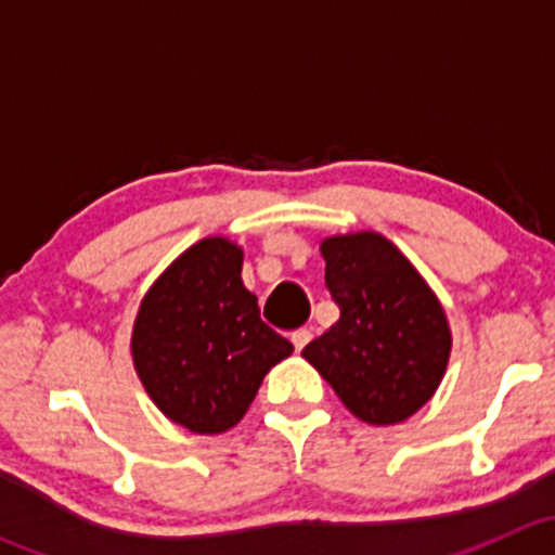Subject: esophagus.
<instances>
[{
	"label": "esophagus",
	"mask_w": 555,
	"mask_h": 555,
	"mask_svg": "<svg viewBox=\"0 0 555 555\" xmlns=\"http://www.w3.org/2000/svg\"><path fill=\"white\" fill-rule=\"evenodd\" d=\"M309 340H311V330H298V333H293L295 351H304L306 346H309Z\"/></svg>",
	"instance_id": "esophagus-1"
}]
</instances>
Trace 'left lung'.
<instances>
[{"label": "left lung", "instance_id": "8db88e82", "mask_svg": "<svg viewBox=\"0 0 555 555\" xmlns=\"http://www.w3.org/2000/svg\"><path fill=\"white\" fill-rule=\"evenodd\" d=\"M324 284L340 319L304 357L357 418L400 424L443 382L451 330L422 273L382 233L322 242Z\"/></svg>", "mask_w": 555, "mask_h": 555}]
</instances>
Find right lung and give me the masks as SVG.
<instances>
[{
    "mask_svg": "<svg viewBox=\"0 0 555 555\" xmlns=\"http://www.w3.org/2000/svg\"><path fill=\"white\" fill-rule=\"evenodd\" d=\"M242 262V246L222 236L193 244L147 289L133 322L139 382L190 433L236 427L266 373L293 354V344L260 319Z\"/></svg>",
    "mask_w": 555,
    "mask_h": 555,
    "instance_id": "right-lung-1",
    "label": "right lung"
}]
</instances>
